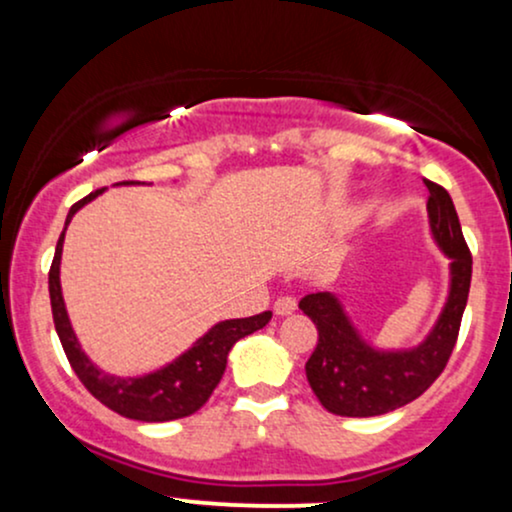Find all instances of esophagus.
Wrapping results in <instances>:
<instances>
[{"label":"esophagus","mask_w":512,"mask_h":512,"mask_svg":"<svg viewBox=\"0 0 512 512\" xmlns=\"http://www.w3.org/2000/svg\"><path fill=\"white\" fill-rule=\"evenodd\" d=\"M296 298L293 296H279L274 301V313L279 315V317H284V315H291L293 310H296Z\"/></svg>","instance_id":"1"}]
</instances>
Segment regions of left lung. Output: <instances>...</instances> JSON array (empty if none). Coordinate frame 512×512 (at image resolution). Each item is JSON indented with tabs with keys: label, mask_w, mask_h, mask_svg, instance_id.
<instances>
[{
	"label": "left lung",
	"mask_w": 512,
	"mask_h": 512,
	"mask_svg": "<svg viewBox=\"0 0 512 512\" xmlns=\"http://www.w3.org/2000/svg\"><path fill=\"white\" fill-rule=\"evenodd\" d=\"M426 187L433 240L450 257V293L424 342L414 349L380 351L356 332L334 293H308L298 303L317 327V346L305 363V375L315 397L332 414L380 416L395 411L424 395L448 366L472 284V252L448 190L431 180Z\"/></svg>",
	"instance_id": "8db88e82"
}]
</instances>
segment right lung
<instances>
[{
    "instance_id": "obj_1",
    "label": "right lung",
    "mask_w": 512,
    "mask_h": 512,
    "mask_svg": "<svg viewBox=\"0 0 512 512\" xmlns=\"http://www.w3.org/2000/svg\"><path fill=\"white\" fill-rule=\"evenodd\" d=\"M117 185H134L132 180L117 182ZM103 190L91 192V195L79 199L72 209H69L67 221H64V231H67L72 216L84 204L91 202L101 195ZM64 231L55 248V260L50 267V305H52V320H55L57 337H60L64 354L72 363L76 378L84 383L98 402L105 404L108 409L117 411L120 416L134 421H146V424H158V421H173L185 419V416L195 414L197 409L204 407V402L211 397L214 387L221 383V375L226 370L228 351L238 339L248 337V334L262 330L272 313L264 310L260 315L238 317V320H223L214 325L211 330L199 337L185 354L170 361L168 366L154 373L142 375V378H117V375L103 373L91 363L84 351H81L79 339L72 330L67 308H64L62 286H60V262H62V243Z\"/></svg>"
}]
</instances>
